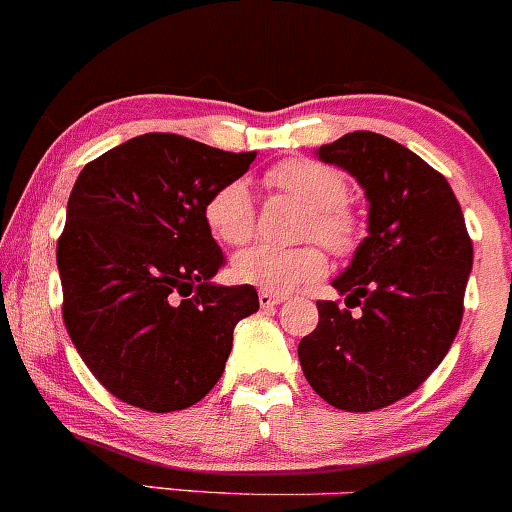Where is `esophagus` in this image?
Returning a JSON list of instances; mask_svg holds the SVG:
<instances>
[{
    "label": "esophagus",
    "instance_id": "1",
    "mask_svg": "<svg viewBox=\"0 0 512 512\" xmlns=\"http://www.w3.org/2000/svg\"><path fill=\"white\" fill-rule=\"evenodd\" d=\"M257 297H260L262 307H277L282 300H285V295H277V292H265V290H260V295Z\"/></svg>",
    "mask_w": 512,
    "mask_h": 512
}]
</instances>
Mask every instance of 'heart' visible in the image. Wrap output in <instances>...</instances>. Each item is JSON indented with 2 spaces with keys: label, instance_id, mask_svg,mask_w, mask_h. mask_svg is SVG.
Returning <instances> with one entry per match:
<instances>
[{
  "label": "heart",
  "instance_id": "b5f03b06",
  "mask_svg": "<svg viewBox=\"0 0 512 512\" xmlns=\"http://www.w3.org/2000/svg\"><path fill=\"white\" fill-rule=\"evenodd\" d=\"M270 185L310 207L307 235L317 237L332 250L342 252L355 240V222L345 210L347 182L332 167L312 160H285L267 175ZM205 220L212 235L225 245H242L255 232V205L247 182L235 180L210 197ZM327 270L320 247L305 245L295 250L257 245L242 250L232 260V277L240 285L260 287L265 292H290L305 282L317 280Z\"/></svg>",
  "mask_w": 512,
  "mask_h": 512
}]
</instances>
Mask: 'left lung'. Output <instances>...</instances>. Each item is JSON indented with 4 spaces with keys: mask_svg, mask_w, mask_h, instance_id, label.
<instances>
[{
    "mask_svg": "<svg viewBox=\"0 0 512 512\" xmlns=\"http://www.w3.org/2000/svg\"><path fill=\"white\" fill-rule=\"evenodd\" d=\"M315 155L362 187L367 237L332 280L345 307L317 302L320 322L297 357L325 403L370 413L418 390L448 355L463 320L473 242L448 180L390 137L350 132Z\"/></svg>",
    "mask_w": 512,
    "mask_h": 512,
    "instance_id": "obj_1",
    "label": "left lung"
}]
</instances>
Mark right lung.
Listing matches in <instances>:
<instances>
[{
    "mask_svg": "<svg viewBox=\"0 0 512 512\" xmlns=\"http://www.w3.org/2000/svg\"><path fill=\"white\" fill-rule=\"evenodd\" d=\"M257 152L167 132L132 137L79 172L57 242L64 325L84 365L135 408L200 403L225 372L232 332L260 310L250 285H217L210 197Z\"/></svg>",
    "mask_w": 512,
    "mask_h": 512,
    "instance_id": "right-lung-1",
    "label": "right lung"
}]
</instances>
